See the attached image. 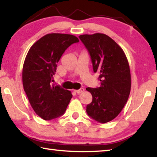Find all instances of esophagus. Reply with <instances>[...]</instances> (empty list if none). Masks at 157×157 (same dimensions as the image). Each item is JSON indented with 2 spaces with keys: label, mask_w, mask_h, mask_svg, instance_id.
Masks as SVG:
<instances>
[{
  "label": "esophagus",
  "mask_w": 157,
  "mask_h": 157,
  "mask_svg": "<svg viewBox=\"0 0 157 157\" xmlns=\"http://www.w3.org/2000/svg\"><path fill=\"white\" fill-rule=\"evenodd\" d=\"M74 91H75V92L76 93V94H81V93H82L83 91H84V89L83 88H81L80 89H78V90H74Z\"/></svg>",
  "instance_id": "obj_1"
}]
</instances>
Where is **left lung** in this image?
Returning <instances> with one entry per match:
<instances>
[{"instance_id":"obj_1","label":"left lung","mask_w":157,"mask_h":157,"mask_svg":"<svg viewBox=\"0 0 157 157\" xmlns=\"http://www.w3.org/2000/svg\"><path fill=\"white\" fill-rule=\"evenodd\" d=\"M91 55L94 73L100 74V87L86 90L92 95L86 112L101 123L118 116L128 100L131 91V73L128 60L122 48L102 33L79 36Z\"/></svg>"}]
</instances>
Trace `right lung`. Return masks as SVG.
<instances>
[{"mask_svg":"<svg viewBox=\"0 0 157 157\" xmlns=\"http://www.w3.org/2000/svg\"><path fill=\"white\" fill-rule=\"evenodd\" d=\"M68 34H47L29 50L23 66V89L31 107L42 119L50 121L63 115L72 98L70 91L52 84L57 64L65 50L77 43Z\"/></svg>","mask_w":157,"mask_h":157,"instance_id":"right-lung-1","label":"right lung"}]
</instances>
